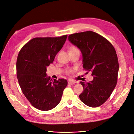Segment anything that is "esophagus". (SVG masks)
<instances>
[{"label":"esophagus","mask_w":134,"mask_h":134,"mask_svg":"<svg viewBox=\"0 0 134 134\" xmlns=\"http://www.w3.org/2000/svg\"><path fill=\"white\" fill-rule=\"evenodd\" d=\"M76 83V82L75 81H74V80H70V81H68V84H70V85H73V84H75Z\"/></svg>","instance_id":"34e87169"}]
</instances>
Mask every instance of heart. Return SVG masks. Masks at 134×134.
<instances>
[{"label":"heart","instance_id":"heart-1","mask_svg":"<svg viewBox=\"0 0 134 134\" xmlns=\"http://www.w3.org/2000/svg\"><path fill=\"white\" fill-rule=\"evenodd\" d=\"M77 50H78V49H77V48L76 47L72 46V47H71L70 48V51H77ZM72 71H73L72 70L70 69V70H68L67 71V74H71L72 72Z\"/></svg>","mask_w":134,"mask_h":134}]
</instances>
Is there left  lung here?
<instances>
[{"mask_svg": "<svg viewBox=\"0 0 134 134\" xmlns=\"http://www.w3.org/2000/svg\"><path fill=\"white\" fill-rule=\"evenodd\" d=\"M68 40L80 50L83 68L93 76L89 83L80 81L84 90L79 95L80 100L90 107L100 106L110 96L117 82L119 63L114 47L105 38L92 31L72 34Z\"/></svg>", "mask_w": 134, "mask_h": 134, "instance_id": "obj_1", "label": "left lung"}]
</instances>
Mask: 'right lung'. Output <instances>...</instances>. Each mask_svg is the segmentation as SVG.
I'll list each match as a JSON object with an SVG mask.
<instances>
[{
	"label": "right lung",
	"mask_w": 134,
	"mask_h": 134,
	"mask_svg": "<svg viewBox=\"0 0 134 134\" xmlns=\"http://www.w3.org/2000/svg\"><path fill=\"white\" fill-rule=\"evenodd\" d=\"M67 37L34 38L19 53L16 62L19 84L30 104L40 110H50L57 106L67 85L66 79L53 80L46 74L47 67L53 62Z\"/></svg>",
	"instance_id": "1"
}]
</instances>
